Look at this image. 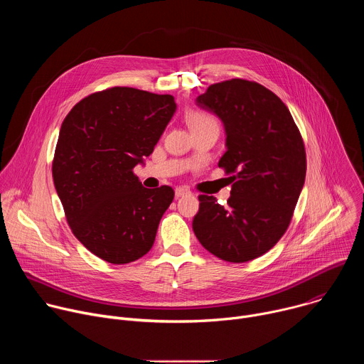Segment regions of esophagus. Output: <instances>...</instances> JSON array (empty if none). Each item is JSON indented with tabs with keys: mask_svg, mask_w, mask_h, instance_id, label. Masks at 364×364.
Instances as JSON below:
<instances>
[{
	"mask_svg": "<svg viewBox=\"0 0 364 364\" xmlns=\"http://www.w3.org/2000/svg\"><path fill=\"white\" fill-rule=\"evenodd\" d=\"M187 194H191V191L188 188H186V187H177L176 188V197L177 198L183 197V196H187Z\"/></svg>",
	"mask_w": 364,
	"mask_h": 364,
	"instance_id": "34e87169",
	"label": "esophagus"
}]
</instances>
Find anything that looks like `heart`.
<instances>
[{"label":"heart","mask_w":364,"mask_h":364,"mask_svg":"<svg viewBox=\"0 0 364 364\" xmlns=\"http://www.w3.org/2000/svg\"><path fill=\"white\" fill-rule=\"evenodd\" d=\"M187 124L190 128H198V127H205V125H212L216 124L215 118L210 117L209 114L205 112H198V111H193L187 115Z\"/></svg>","instance_id":"heart-1"}]
</instances>
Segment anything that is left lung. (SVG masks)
<instances>
[{"mask_svg": "<svg viewBox=\"0 0 364 364\" xmlns=\"http://www.w3.org/2000/svg\"><path fill=\"white\" fill-rule=\"evenodd\" d=\"M196 105L225 125L228 149L219 167L232 174V191L226 207L213 196H198L194 235L226 262L252 261L272 249L291 223L306 171L302 136L285 103L256 82L210 85Z\"/></svg>", "mask_w": 364, "mask_h": 364, "instance_id": "left-lung-1", "label": "left lung"}]
</instances>
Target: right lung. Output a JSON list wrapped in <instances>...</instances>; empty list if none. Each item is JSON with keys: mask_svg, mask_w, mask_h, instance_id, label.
Returning <instances> with one entry per match:
<instances>
[{"mask_svg": "<svg viewBox=\"0 0 364 364\" xmlns=\"http://www.w3.org/2000/svg\"><path fill=\"white\" fill-rule=\"evenodd\" d=\"M176 109L171 95L115 86L77 102L62 124L55 187L73 235L103 261L129 264L154 245L174 190L142 187L134 167L154 151Z\"/></svg>", "mask_w": 364, "mask_h": 364, "instance_id": "1", "label": "right lung"}]
</instances>
